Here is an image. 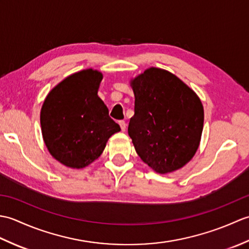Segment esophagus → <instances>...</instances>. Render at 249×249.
<instances>
[{
	"instance_id": "obj_1",
	"label": "esophagus",
	"mask_w": 249,
	"mask_h": 249,
	"mask_svg": "<svg viewBox=\"0 0 249 249\" xmlns=\"http://www.w3.org/2000/svg\"><path fill=\"white\" fill-rule=\"evenodd\" d=\"M119 124H120L121 129L123 130V131H125V129H126V123H125V121H123V120L119 121Z\"/></svg>"
}]
</instances>
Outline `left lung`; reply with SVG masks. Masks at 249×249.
Wrapping results in <instances>:
<instances>
[{
	"mask_svg": "<svg viewBox=\"0 0 249 249\" xmlns=\"http://www.w3.org/2000/svg\"><path fill=\"white\" fill-rule=\"evenodd\" d=\"M135 114L128 135L140 158L158 173L192 160L203 129L199 97L173 73L152 67L133 82Z\"/></svg>",
	"mask_w": 249,
	"mask_h": 249,
	"instance_id": "1",
	"label": "left lung"
}]
</instances>
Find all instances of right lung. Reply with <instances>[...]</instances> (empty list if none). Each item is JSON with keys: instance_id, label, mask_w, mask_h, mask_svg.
Returning a JSON list of instances; mask_svg holds the SVG:
<instances>
[{"instance_id": "add662e5", "label": "right lung", "mask_w": 249, "mask_h": 249, "mask_svg": "<svg viewBox=\"0 0 249 249\" xmlns=\"http://www.w3.org/2000/svg\"><path fill=\"white\" fill-rule=\"evenodd\" d=\"M103 75L87 70L67 77L52 89L40 112L46 146L63 165L83 168L102 154L106 142L121 130L97 91Z\"/></svg>"}]
</instances>
